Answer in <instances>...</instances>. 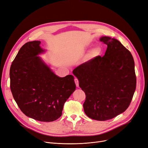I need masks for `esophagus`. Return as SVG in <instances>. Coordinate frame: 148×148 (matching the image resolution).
<instances>
[{
    "instance_id": "esophagus-1",
    "label": "esophagus",
    "mask_w": 148,
    "mask_h": 148,
    "mask_svg": "<svg viewBox=\"0 0 148 148\" xmlns=\"http://www.w3.org/2000/svg\"><path fill=\"white\" fill-rule=\"evenodd\" d=\"M74 82H75V83L76 84V86L77 87H79V80L77 79H74Z\"/></svg>"
}]
</instances>
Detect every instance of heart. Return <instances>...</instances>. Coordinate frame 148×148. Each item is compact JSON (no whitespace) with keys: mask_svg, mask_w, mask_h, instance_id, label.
<instances>
[{"mask_svg":"<svg viewBox=\"0 0 148 148\" xmlns=\"http://www.w3.org/2000/svg\"><path fill=\"white\" fill-rule=\"evenodd\" d=\"M101 53V49L99 47H95L93 48L91 50V54L92 56H98Z\"/></svg>","mask_w":148,"mask_h":148,"instance_id":"b5f03b06","label":"heart"}]
</instances>
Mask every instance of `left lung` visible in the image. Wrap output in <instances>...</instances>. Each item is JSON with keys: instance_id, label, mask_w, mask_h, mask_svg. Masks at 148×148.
Masks as SVG:
<instances>
[{"instance_id": "left-lung-1", "label": "left lung", "mask_w": 148, "mask_h": 148, "mask_svg": "<svg viewBox=\"0 0 148 148\" xmlns=\"http://www.w3.org/2000/svg\"><path fill=\"white\" fill-rule=\"evenodd\" d=\"M107 45L103 57L99 56L76 67L73 74L86 94L85 114L97 121L111 119L125 112L136 87L133 56L118 40L101 36Z\"/></svg>"}]
</instances>
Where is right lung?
Segmentation results:
<instances>
[{
    "label": "right lung",
    "instance_id": "add662e5",
    "mask_svg": "<svg viewBox=\"0 0 148 148\" xmlns=\"http://www.w3.org/2000/svg\"><path fill=\"white\" fill-rule=\"evenodd\" d=\"M40 41L23 45L10 68V88L15 102L28 117L52 122L62 116L64 103L75 91L74 76L60 77L39 56L46 50Z\"/></svg>",
    "mask_w": 148,
    "mask_h": 148
}]
</instances>
